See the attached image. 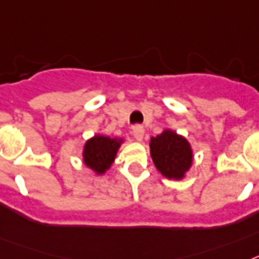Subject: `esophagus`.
<instances>
[{
    "label": "esophagus",
    "mask_w": 259,
    "mask_h": 259,
    "mask_svg": "<svg viewBox=\"0 0 259 259\" xmlns=\"http://www.w3.org/2000/svg\"><path fill=\"white\" fill-rule=\"evenodd\" d=\"M132 135H134V138L138 140V142H140L143 139V136H144V128L142 127V125H134V128H132Z\"/></svg>",
    "instance_id": "obj_1"
}]
</instances>
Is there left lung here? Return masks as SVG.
<instances>
[{"instance_id":"left-lung-1","label":"left lung","mask_w":259,"mask_h":259,"mask_svg":"<svg viewBox=\"0 0 259 259\" xmlns=\"http://www.w3.org/2000/svg\"><path fill=\"white\" fill-rule=\"evenodd\" d=\"M153 164L163 176L181 180L191 169L193 152L187 139L170 130H164L149 143Z\"/></svg>"}]
</instances>
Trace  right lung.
Segmentation results:
<instances>
[{
	"instance_id": "1",
	"label": "right lung",
	"mask_w": 259,
	"mask_h": 259,
	"mask_svg": "<svg viewBox=\"0 0 259 259\" xmlns=\"http://www.w3.org/2000/svg\"><path fill=\"white\" fill-rule=\"evenodd\" d=\"M123 139L95 135L87 140L83 148V163L96 175H103L114 163Z\"/></svg>"
}]
</instances>
